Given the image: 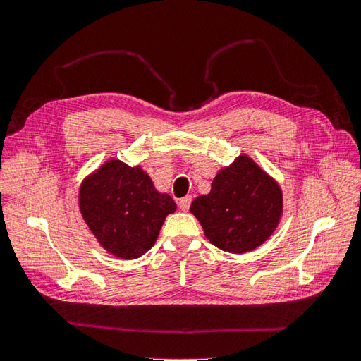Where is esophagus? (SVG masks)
<instances>
[{"instance_id":"1","label":"esophagus","mask_w":361,"mask_h":361,"mask_svg":"<svg viewBox=\"0 0 361 361\" xmlns=\"http://www.w3.org/2000/svg\"><path fill=\"white\" fill-rule=\"evenodd\" d=\"M190 203H192V197H190V195H186V197L180 198V202H178L180 209H181V211H189Z\"/></svg>"}]
</instances>
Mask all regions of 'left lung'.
Instances as JSON below:
<instances>
[{
  "label": "left lung",
  "instance_id": "obj_1",
  "mask_svg": "<svg viewBox=\"0 0 361 361\" xmlns=\"http://www.w3.org/2000/svg\"><path fill=\"white\" fill-rule=\"evenodd\" d=\"M212 245L229 252L257 248L271 235L282 214L279 186L247 157L217 173L211 192L190 204Z\"/></svg>",
  "mask_w": 361,
  "mask_h": 361
}]
</instances>
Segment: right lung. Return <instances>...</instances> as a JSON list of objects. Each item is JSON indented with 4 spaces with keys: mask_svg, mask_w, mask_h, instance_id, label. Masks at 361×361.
I'll list each match as a JSON object with an SVG mask.
<instances>
[{
    "mask_svg": "<svg viewBox=\"0 0 361 361\" xmlns=\"http://www.w3.org/2000/svg\"><path fill=\"white\" fill-rule=\"evenodd\" d=\"M79 206L99 243L122 259L149 251L164 219L176 209L171 195L157 192L147 173L118 159L83 181Z\"/></svg>",
    "mask_w": 361,
    "mask_h": 361,
    "instance_id": "obj_1",
    "label": "right lung"
}]
</instances>
